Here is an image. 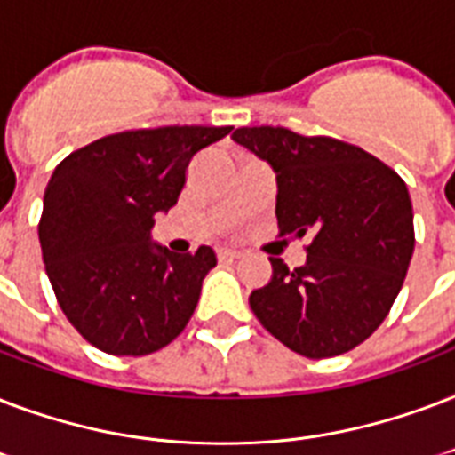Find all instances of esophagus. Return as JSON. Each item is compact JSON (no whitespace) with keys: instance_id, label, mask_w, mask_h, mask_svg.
Listing matches in <instances>:
<instances>
[{"instance_id":"1","label":"esophagus","mask_w":455,"mask_h":455,"mask_svg":"<svg viewBox=\"0 0 455 455\" xmlns=\"http://www.w3.org/2000/svg\"><path fill=\"white\" fill-rule=\"evenodd\" d=\"M239 256H242V253L235 251V249H223V246L218 249V259L220 260H237Z\"/></svg>"}]
</instances>
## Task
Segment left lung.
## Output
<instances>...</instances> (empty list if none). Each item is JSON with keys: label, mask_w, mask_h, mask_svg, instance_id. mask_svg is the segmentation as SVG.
<instances>
[{"label": "left lung", "mask_w": 455, "mask_h": 455, "mask_svg": "<svg viewBox=\"0 0 455 455\" xmlns=\"http://www.w3.org/2000/svg\"><path fill=\"white\" fill-rule=\"evenodd\" d=\"M232 140L277 172L280 237H311L301 267L273 263L251 291L260 325L306 358H332L368 339L403 287L413 256L406 182L355 144L290 128H237Z\"/></svg>", "instance_id": "8db88e82"}]
</instances>
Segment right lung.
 <instances>
[{"instance_id": "add662e5", "label": "right lung", "mask_w": 455, "mask_h": 455, "mask_svg": "<svg viewBox=\"0 0 455 455\" xmlns=\"http://www.w3.org/2000/svg\"><path fill=\"white\" fill-rule=\"evenodd\" d=\"M230 130H125L56 165L37 225L42 260L63 315L104 354H154L188 327L216 251L172 253L149 232L178 204L192 156Z\"/></svg>"}]
</instances>
